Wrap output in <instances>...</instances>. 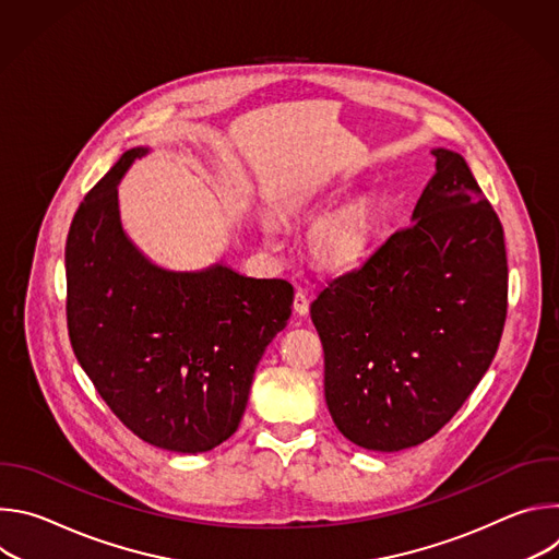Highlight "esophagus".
<instances>
[{
	"mask_svg": "<svg viewBox=\"0 0 559 559\" xmlns=\"http://www.w3.org/2000/svg\"><path fill=\"white\" fill-rule=\"evenodd\" d=\"M294 311L298 316H307V311H309V296H307V292H302V289L296 292V296H294Z\"/></svg>",
	"mask_w": 559,
	"mask_h": 559,
	"instance_id": "obj_1",
	"label": "esophagus"
}]
</instances>
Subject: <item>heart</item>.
<instances>
[{
    "instance_id": "obj_1",
    "label": "heart",
    "mask_w": 559,
    "mask_h": 559,
    "mask_svg": "<svg viewBox=\"0 0 559 559\" xmlns=\"http://www.w3.org/2000/svg\"><path fill=\"white\" fill-rule=\"evenodd\" d=\"M380 225L378 203L367 194L356 197L309 229L305 241L307 254L330 274H347L369 259ZM265 234L274 238L270 225H265Z\"/></svg>"
}]
</instances>
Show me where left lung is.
<instances>
[{
  "label": "left lung",
  "instance_id": "8db88e82",
  "mask_svg": "<svg viewBox=\"0 0 559 559\" xmlns=\"http://www.w3.org/2000/svg\"><path fill=\"white\" fill-rule=\"evenodd\" d=\"M431 154L412 223L311 302L328 409L369 451L438 433L487 373L504 330L502 223L462 154Z\"/></svg>",
  "mask_w": 559,
  "mask_h": 559
}]
</instances>
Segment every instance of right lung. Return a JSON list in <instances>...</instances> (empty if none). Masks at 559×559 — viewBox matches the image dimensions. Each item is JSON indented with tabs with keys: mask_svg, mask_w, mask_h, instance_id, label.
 <instances>
[{
	"mask_svg": "<svg viewBox=\"0 0 559 559\" xmlns=\"http://www.w3.org/2000/svg\"><path fill=\"white\" fill-rule=\"evenodd\" d=\"M150 147L121 154L79 205L66 241L72 352L112 414L175 453L225 442L243 418L259 360L292 313L294 287L225 263L177 272L126 234L119 181Z\"/></svg>",
	"mask_w": 559,
	"mask_h": 559,
	"instance_id": "1",
	"label": "right lung"
}]
</instances>
